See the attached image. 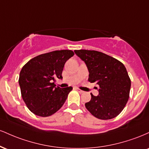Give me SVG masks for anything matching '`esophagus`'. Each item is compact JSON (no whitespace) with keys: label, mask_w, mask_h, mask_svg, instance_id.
<instances>
[{"label":"esophagus","mask_w":149,"mask_h":149,"mask_svg":"<svg viewBox=\"0 0 149 149\" xmlns=\"http://www.w3.org/2000/svg\"><path fill=\"white\" fill-rule=\"evenodd\" d=\"M76 90L77 91H78V92H80V93H83V92H84L83 91V90H80V89H79V88H76Z\"/></svg>","instance_id":"34e87169"}]
</instances>
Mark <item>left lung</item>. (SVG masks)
I'll return each mask as SVG.
<instances>
[{"mask_svg": "<svg viewBox=\"0 0 149 149\" xmlns=\"http://www.w3.org/2000/svg\"><path fill=\"white\" fill-rule=\"evenodd\" d=\"M74 52L86 64L89 81L99 86V95L91 94V100L85 104L86 109L99 119L116 117L129 99L131 80L126 68L115 58L98 51L79 49Z\"/></svg>", "mask_w": 149, "mask_h": 149, "instance_id": "8db88e82", "label": "left lung"}]
</instances>
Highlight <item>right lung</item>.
<instances>
[{
  "label": "right lung",
  "instance_id": "add662e5",
  "mask_svg": "<svg viewBox=\"0 0 149 149\" xmlns=\"http://www.w3.org/2000/svg\"><path fill=\"white\" fill-rule=\"evenodd\" d=\"M73 55V51L68 49L53 51L35 57L22 67L19 78L22 97L35 115H52L66 102L73 88H56L54 82L62 79L65 63Z\"/></svg>",
  "mask_w": 149,
  "mask_h": 149
}]
</instances>
